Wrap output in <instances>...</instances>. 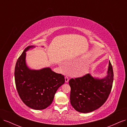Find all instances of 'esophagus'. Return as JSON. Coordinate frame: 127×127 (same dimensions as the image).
I'll return each mask as SVG.
<instances>
[{
    "label": "esophagus",
    "instance_id": "esophagus-1",
    "mask_svg": "<svg viewBox=\"0 0 127 127\" xmlns=\"http://www.w3.org/2000/svg\"><path fill=\"white\" fill-rule=\"evenodd\" d=\"M68 82H69V78L67 76H66L65 77V82L68 83Z\"/></svg>",
    "mask_w": 127,
    "mask_h": 127
}]
</instances>
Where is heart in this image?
Here are the masks:
<instances>
[{
	"label": "heart",
	"instance_id": "heart-1",
	"mask_svg": "<svg viewBox=\"0 0 127 127\" xmlns=\"http://www.w3.org/2000/svg\"><path fill=\"white\" fill-rule=\"evenodd\" d=\"M88 71V68L85 65L82 66L79 69V72L80 75H84Z\"/></svg>",
	"mask_w": 127,
	"mask_h": 127
}]
</instances>
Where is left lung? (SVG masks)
Wrapping results in <instances>:
<instances>
[{
  "label": "left lung",
  "instance_id": "8db88e82",
  "mask_svg": "<svg viewBox=\"0 0 127 127\" xmlns=\"http://www.w3.org/2000/svg\"><path fill=\"white\" fill-rule=\"evenodd\" d=\"M107 74L105 77L102 79L94 78L87 74L69 80L70 103L77 111L84 113L91 112L106 102L113 82V71L110 61Z\"/></svg>",
  "mask_w": 127,
  "mask_h": 127
}]
</instances>
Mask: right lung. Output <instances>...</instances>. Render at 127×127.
<instances>
[{"mask_svg":"<svg viewBox=\"0 0 127 127\" xmlns=\"http://www.w3.org/2000/svg\"><path fill=\"white\" fill-rule=\"evenodd\" d=\"M34 45L25 49L18 58L15 68L16 89L23 103L34 110H43L52 103L57 90L64 83V76L51 68L32 70L25 62L26 52Z\"/></svg>","mask_w":127,"mask_h":127,"instance_id":"1","label":"right lung"}]
</instances>
